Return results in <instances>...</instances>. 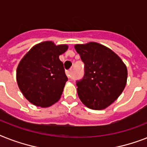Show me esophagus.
<instances>
[{
    "mask_svg": "<svg viewBox=\"0 0 147 147\" xmlns=\"http://www.w3.org/2000/svg\"><path fill=\"white\" fill-rule=\"evenodd\" d=\"M71 73H72V70L71 69L69 70V71H66V72H65L66 76H67V77L69 78H71Z\"/></svg>",
    "mask_w": 147,
    "mask_h": 147,
    "instance_id": "esophagus-1",
    "label": "esophagus"
}]
</instances>
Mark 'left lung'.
<instances>
[{
    "label": "left lung",
    "mask_w": 147,
    "mask_h": 147,
    "mask_svg": "<svg viewBox=\"0 0 147 147\" xmlns=\"http://www.w3.org/2000/svg\"><path fill=\"white\" fill-rule=\"evenodd\" d=\"M84 63V74L76 82L78 95L86 107L103 109L116 100L125 89L127 68L120 57L98 43L76 45Z\"/></svg>",
    "instance_id": "left-lung-1"
}]
</instances>
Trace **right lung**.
I'll use <instances>...</instances> for the list:
<instances>
[{
  "label": "right lung",
  "mask_w": 147,
  "mask_h": 147,
  "mask_svg": "<svg viewBox=\"0 0 147 147\" xmlns=\"http://www.w3.org/2000/svg\"><path fill=\"white\" fill-rule=\"evenodd\" d=\"M67 49V45L45 41L33 47L20 61L18 86L32 104L47 107L59 100L68 78L59 56Z\"/></svg>",
  "instance_id": "1"
}]
</instances>
